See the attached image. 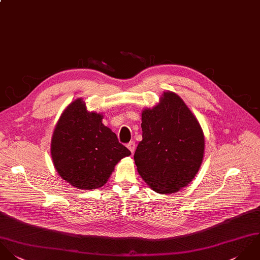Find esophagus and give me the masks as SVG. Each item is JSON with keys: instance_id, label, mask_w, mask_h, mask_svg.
<instances>
[{"instance_id": "obj_1", "label": "esophagus", "mask_w": 260, "mask_h": 260, "mask_svg": "<svg viewBox=\"0 0 260 260\" xmlns=\"http://www.w3.org/2000/svg\"><path fill=\"white\" fill-rule=\"evenodd\" d=\"M126 147H127V149L131 151V153L134 154V152H135V150H136V143H135L134 141H132V142H129V143L126 145Z\"/></svg>"}]
</instances>
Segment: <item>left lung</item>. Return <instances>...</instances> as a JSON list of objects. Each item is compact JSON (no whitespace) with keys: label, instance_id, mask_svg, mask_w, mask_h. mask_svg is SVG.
Returning a JSON list of instances; mask_svg holds the SVG:
<instances>
[{"label":"left lung","instance_id":"1","mask_svg":"<svg viewBox=\"0 0 260 260\" xmlns=\"http://www.w3.org/2000/svg\"><path fill=\"white\" fill-rule=\"evenodd\" d=\"M143 140L135 153L139 174L159 194L178 192L196 176L204 155L202 128L174 92L142 113Z\"/></svg>","mask_w":260,"mask_h":260}]
</instances>
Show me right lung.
<instances>
[{
	"label": "right lung",
	"instance_id": "add662e5",
	"mask_svg": "<svg viewBox=\"0 0 260 260\" xmlns=\"http://www.w3.org/2000/svg\"><path fill=\"white\" fill-rule=\"evenodd\" d=\"M103 115L88 112L76 100L64 110L51 142L53 164L62 179L78 189H96L107 182L114 166L131 152L102 122Z\"/></svg>",
	"mask_w": 260,
	"mask_h": 260
}]
</instances>
